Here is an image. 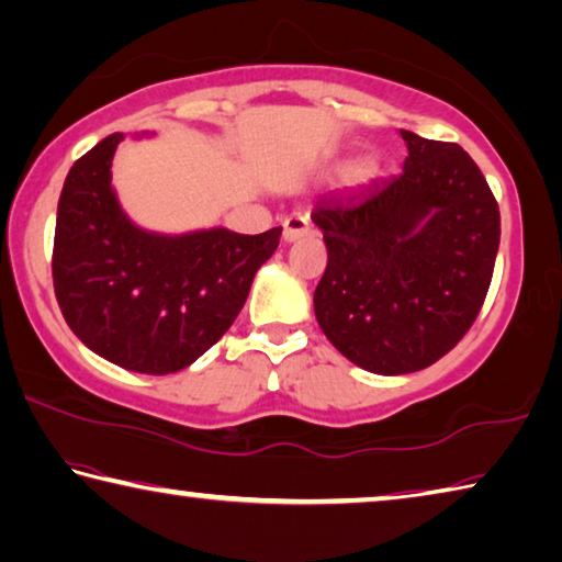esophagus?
I'll return each instance as SVG.
<instances>
[{
    "label": "esophagus",
    "mask_w": 562,
    "mask_h": 562,
    "mask_svg": "<svg viewBox=\"0 0 562 562\" xmlns=\"http://www.w3.org/2000/svg\"><path fill=\"white\" fill-rule=\"evenodd\" d=\"M282 237L288 243H294V240H300V237H304L310 233V217L304 215V213H292L290 217H284V223H282Z\"/></svg>",
    "instance_id": "obj_1"
}]
</instances>
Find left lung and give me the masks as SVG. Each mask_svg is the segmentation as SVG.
<instances>
[{
	"label": "left lung",
	"instance_id": "1",
	"mask_svg": "<svg viewBox=\"0 0 562 562\" xmlns=\"http://www.w3.org/2000/svg\"><path fill=\"white\" fill-rule=\"evenodd\" d=\"M404 170L359 195L319 198L327 270L315 290L322 331L367 372L431 367L479 317L501 243V213L459 144L402 131Z\"/></svg>",
	"mask_w": 562,
	"mask_h": 562
}]
</instances>
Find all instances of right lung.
Returning a JSON list of instances; mask_svg holds the SVG:
<instances>
[{
    "label": "right lung",
    "instance_id": "right-lung-1",
    "mask_svg": "<svg viewBox=\"0 0 562 562\" xmlns=\"http://www.w3.org/2000/svg\"><path fill=\"white\" fill-rule=\"evenodd\" d=\"M123 133L71 166L56 211L52 278L66 325L91 351L140 374H170L221 339L278 250L282 227L156 235L133 225L111 188Z\"/></svg>",
    "mask_w": 562,
    "mask_h": 562
}]
</instances>
